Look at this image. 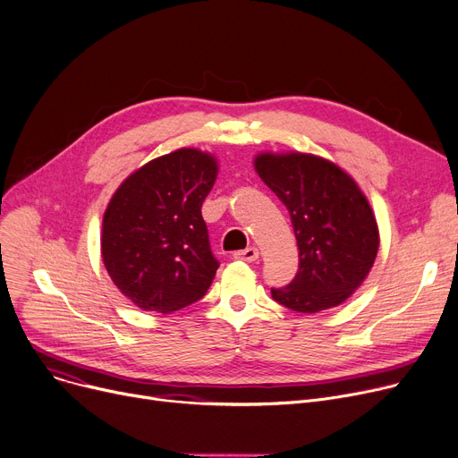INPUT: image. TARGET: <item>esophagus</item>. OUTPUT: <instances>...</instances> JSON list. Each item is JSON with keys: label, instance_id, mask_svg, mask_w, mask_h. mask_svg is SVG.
<instances>
[{"label": "esophagus", "instance_id": "esophagus-1", "mask_svg": "<svg viewBox=\"0 0 458 458\" xmlns=\"http://www.w3.org/2000/svg\"><path fill=\"white\" fill-rule=\"evenodd\" d=\"M233 258L235 259H243V261H256L259 258V252H258L256 247H250V249H245V250L233 252Z\"/></svg>", "mask_w": 458, "mask_h": 458}]
</instances>
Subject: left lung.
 <instances>
[{
    "label": "left lung",
    "mask_w": 458,
    "mask_h": 458,
    "mask_svg": "<svg viewBox=\"0 0 458 458\" xmlns=\"http://www.w3.org/2000/svg\"><path fill=\"white\" fill-rule=\"evenodd\" d=\"M259 178L292 216L299 271L273 299L302 314L342 304L371 271L378 228L354 180L334 163L310 154H259Z\"/></svg>",
    "instance_id": "1"
}]
</instances>
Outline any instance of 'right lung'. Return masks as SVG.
Instances as JSON below:
<instances>
[{"instance_id":"1","label":"right lung","mask_w":458,"mask_h":458,"mask_svg":"<svg viewBox=\"0 0 458 458\" xmlns=\"http://www.w3.org/2000/svg\"><path fill=\"white\" fill-rule=\"evenodd\" d=\"M215 178L213 156L180 148L142 165L116 189L104 215L102 258L139 308L168 314L206 295L219 261L200 208Z\"/></svg>"}]
</instances>
